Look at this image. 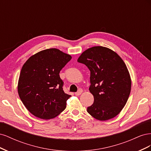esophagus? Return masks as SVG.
Returning <instances> with one entry per match:
<instances>
[{
  "instance_id": "obj_1",
  "label": "esophagus",
  "mask_w": 151,
  "mask_h": 151,
  "mask_svg": "<svg viewBox=\"0 0 151 151\" xmlns=\"http://www.w3.org/2000/svg\"><path fill=\"white\" fill-rule=\"evenodd\" d=\"M82 93H83V89H79L78 91H77V92L75 93V94H76V96H79L80 94H81Z\"/></svg>"
}]
</instances>
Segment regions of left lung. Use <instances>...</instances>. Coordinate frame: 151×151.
Returning <instances> with one entry per match:
<instances>
[{
  "label": "left lung",
  "instance_id": "left-lung-1",
  "mask_svg": "<svg viewBox=\"0 0 151 151\" xmlns=\"http://www.w3.org/2000/svg\"><path fill=\"white\" fill-rule=\"evenodd\" d=\"M77 62L91 72L89 90L94 103L87 111L101 121L115 117L125 106L131 91V78L125 62L116 52L101 46L87 49Z\"/></svg>",
  "mask_w": 151,
  "mask_h": 151
}]
</instances>
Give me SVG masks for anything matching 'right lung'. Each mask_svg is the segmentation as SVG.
I'll list each match as a JSON object with an SVG mask.
<instances>
[{"mask_svg": "<svg viewBox=\"0 0 151 151\" xmlns=\"http://www.w3.org/2000/svg\"><path fill=\"white\" fill-rule=\"evenodd\" d=\"M72 58L57 48L42 50L22 66L17 91L27 109L41 119H52L66 108L71 96L64 93L60 73Z\"/></svg>", "mask_w": 151, "mask_h": 151, "instance_id": "obj_1", "label": "right lung"}]
</instances>
